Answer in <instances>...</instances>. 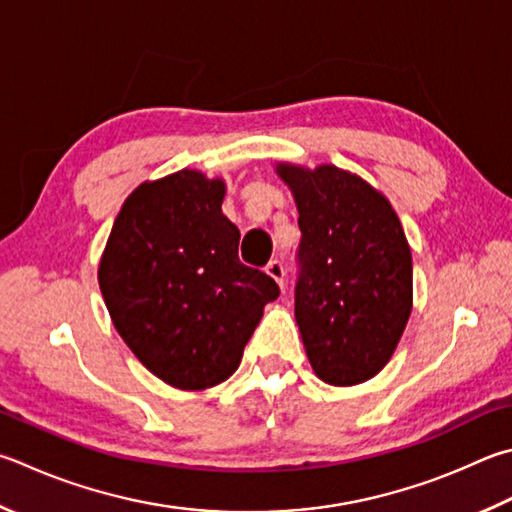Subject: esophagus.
<instances>
[{"instance_id": "esophagus-1", "label": "esophagus", "mask_w": 512, "mask_h": 512, "mask_svg": "<svg viewBox=\"0 0 512 512\" xmlns=\"http://www.w3.org/2000/svg\"><path fill=\"white\" fill-rule=\"evenodd\" d=\"M266 273L273 277V280L280 284L284 288V280H286V268L284 264L280 262V259H271V262L266 264Z\"/></svg>"}]
</instances>
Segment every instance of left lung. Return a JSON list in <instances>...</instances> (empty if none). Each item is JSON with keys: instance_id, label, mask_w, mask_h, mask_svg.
<instances>
[{"instance_id": "obj_1", "label": "left lung", "mask_w": 512, "mask_h": 512, "mask_svg": "<svg viewBox=\"0 0 512 512\" xmlns=\"http://www.w3.org/2000/svg\"><path fill=\"white\" fill-rule=\"evenodd\" d=\"M295 194V320L311 367L358 385L387 365L412 313V253L389 201L356 174L280 165Z\"/></svg>"}]
</instances>
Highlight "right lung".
Masks as SVG:
<instances>
[{
  "label": "right lung",
  "instance_id": "right-lung-1",
  "mask_svg": "<svg viewBox=\"0 0 512 512\" xmlns=\"http://www.w3.org/2000/svg\"><path fill=\"white\" fill-rule=\"evenodd\" d=\"M224 183L181 170L143 183L114 221L98 282L134 356L179 389L224 383L280 286L239 262Z\"/></svg>",
  "mask_w": 512,
  "mask_h": 512
}]
</instances>
